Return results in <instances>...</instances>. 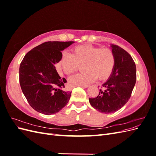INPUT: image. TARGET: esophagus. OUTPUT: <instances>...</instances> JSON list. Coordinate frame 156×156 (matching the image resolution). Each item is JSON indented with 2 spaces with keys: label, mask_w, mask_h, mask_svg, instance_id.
Returning <instances> with one entry per match:
<instances>
[{
  "label": "esophagus",
  "mask_w": 156,
  "mask_h": 156,
  "mask_svg": "<svg viewBox=\"0 0 156 156\" xmlns=\"http://www.w3.org/2000/svg\"><path fill=\"white\" fill-rule=\"evenodd\" d=\"M90 87L89 84H87V85H84V86H81V87L85 88H88V87Z\"/></svg>",
  "instance_id": "obj_1"
}]
</instances>
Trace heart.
<instances>
[{
	"label": "heart",
	"instance_id": "1",
	"mask_svg": "<svg viewBox=\"0 0 156 156\" xmlns=\"http://www.w3.org/2000/svg\"><path fill=\"white\" fill-rule=\"evenodd\" d=\"M115 64V54L111 49L83 45L75 47L72 55L64 53L60 61V67L66 74L71 75L84 64V72L69 79L70 86L81 87L94 82L98 77L100 80L107 79Z\"/></svg>",
	"mask_w": 156,
	"mask_h": 156
}]
</instances>
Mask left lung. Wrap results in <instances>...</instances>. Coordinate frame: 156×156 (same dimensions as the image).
<instances>
[{"label": "left lung", "instance_id": "1", "mask_svg": "<svg viewBox=\"0 0 156 156\" xmlns=\"http://www.w3.org/2000/svg\"><path fill=\"white\" fill-rule=\"evenodd\" d=\"M115 54V64L107 81L102 84L104 91L89 98L92 107L102 113H112L124 107L128 101L136 83V66L131 55L124 49L111 45Z\"/></svg>", "mask_w": 156, "mask_h": 156}]
</instances>
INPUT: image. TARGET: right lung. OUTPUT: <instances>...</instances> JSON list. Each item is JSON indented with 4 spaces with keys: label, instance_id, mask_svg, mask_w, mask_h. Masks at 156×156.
<instances>
[{
    "label": "right lung",
    "instance_id": "obj_1",
    "mask_svg": "<svg viewBox=\"0 0 156 156\" xmlns=\"http://www.w3.org/2000/svg\"><path fill=\"white\" fill-rule=\"evenodd\" d=\"M74 41H48L33 48L20 67V83L29 105L37 112L51 115L66 105L72 92L66 91L55 65L62 58L61 51Z\"/></svg>",
    "mask_w": 156,
    "mask_h": 156
}]
</instances>
